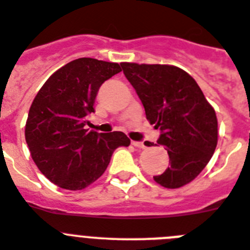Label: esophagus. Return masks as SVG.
I'll return each instance as SVG.
<instances>
[{"instance_id":"obj_1","label":"esophagus","mask_w":250,"mask_h":250,"mask_svg":"<svg viewBox=\"0 0 250 250\" xmlns=\"http://www.w3.org/2000/svg\"><path fill=\"white\" fill-rule=\"evenodd\" d=\"M132 145L134 147H138V148H145V143L138 142V141H132Z\"/></svg>"}]
</instances>
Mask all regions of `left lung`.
<instances>
[{"instance_id":"8db88e82","label":"left lung","mask_w":250,"mask_h":250,"mask_svg":"<svg viewBox=\"0 0 250 250\" xmlns=\"http://www.w3.org/2000/svg\"><path fill=\"white\" fill-rule=\"evenodd\" d=\"M121 66L142 102L146 118L161 131L157 143L166 147L170 157V166L153 180L167 188L186 185L214 155L215 110L194 78L177 66L136 62Z\"/></svg>"}]
</instances>
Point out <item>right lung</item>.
<instances>
[{
	"mask_svg": "<svg viewBox=\"0 0 250 250\" xmlns=\"http://www.w3.org/2000/svg\"><path fill=\"white\" fill-rule=\"evenodd\" d=\"M119 71L117 62L80 58L56 70L35 97L26 143L41 173L59 188L83 190L107 170L114 149L129 146L123 132L85 129L99 88Z\"/></svg>",
	"mask_w": 250,
	"mask_h": 250,
	"instance_id": "add662e5",
	"label": "right lung"
}]
</instances>
